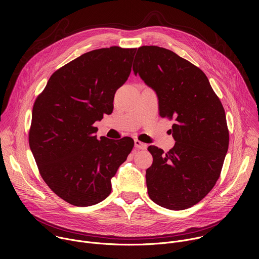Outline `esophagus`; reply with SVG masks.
<instances>
[{
	"label": "esophagus",
	"mask_w": 259,
	"mask_h": 259,
	"mask_svg": "<svg viewBox=\"0 0 259 259\" xmlns=\"http://www.w3.org/2000/svg\"><path fill=\"white\" fill-rule=\"evenodd\" d=\"M134 145H135L136 149H138V150H145V149H146V144L143 143V142H141V141L138 140V139H135V140H134Z\"/></svg>",
	"instance_id": "34e87169"
}]
</instances>
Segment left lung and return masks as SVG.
Here are the masks:
<instances>
[{"instance_id":"1","label":"left lung","mask_w":259,"mask_h":259,"mask_svg":"<svg viewBox=\"0 0 259 259\" xmlns=\"http://www.w3.org/2000/svg\"><path fill=\"white\" fill-rule=\"evenodd\" d=\"M134 62V75L158 96L160 116L175 121L172 149H147L153 156L147 193L161 207L190 208L213 189L223 168L229 149L224 106L205 73L171 50L142 46Z\"/></svg>"}]
</instances>
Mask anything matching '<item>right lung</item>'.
Returning <instances> with one entry per match:
<instances>
[{
  "label": "right lung",
  "instance_id": "obj_1",
  "mask_svg": "<svg viewBox=\"0 0 259 259\" xmlns=\"http://www.w3.org/2000/svg\"><path fill=\"white\" fill-rule=\"evenodd\" d=\"M136 48H102L68 62L50 77L32 108L29 146L47 186L65 202L95 205L134 146L132 138L100 137L93 126L112 114Z\"/></svg>",
  "mask_w": 259,
  "mask_h": 259
}]
</instances>
